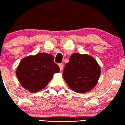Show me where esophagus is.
Wrapping results in <instances>:
<instances>
[{
  "mask_svg": "<svg viewBox=\"0 0 125 125\" xmlns=\"http://www.w3.org/2000/svg\"><path fill=\"white\" fill-rule=\"evenodd\" d=\"M59 68H60L61 71H62V69H63V67H64L63 64H59Z\"/></svg>",
  "mask_w": 125,
  "mask_h": 125,
  "instance_id": "obj_1",
  "label": "esophagus"
}]
</instances>
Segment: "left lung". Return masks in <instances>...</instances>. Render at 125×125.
Instances as JSON below:
<instances>
[{
  "label": "left lung",
  "mask_w": 125,
  "mask_h": 125,
  "mask_svg": "<svg viewBox=\"0 0 125 125\" xmlns=\"http://www.w3.org/2000/svg\"><path fill=\"white\" fill-rule=\"evenodd\" d=\"M100 74L101 69L94 57L78 53L71 56L62 73L68 86L79 93L91 90L98 83Z\"/></svg>",
  "instance_id": "8db88e82"
}]
</instances>
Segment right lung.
<instances>
[{"label": "right lung", "mask_w": 125, "mask_h": 125, "mask_svg": "<svg viewBox=\"0 0 125 125\" xmlns=\"http://www.w3.org/2000/svg\"><path fill=\"white\" fill-rule=\"evenodd\" d=\"M59 71L52 55L44 52L23 58L17 67L16 75L25 89L35 93L45 88L54 74Z\"/></svg>", "instance_id": "obj_1"}]
</instances>
